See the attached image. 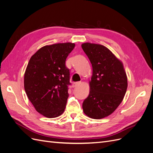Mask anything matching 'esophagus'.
I'll list each match as a JSON object with an SVG mask.
<instances>
[{"label": "esophagus", "mask_w": 153, "mask_h": 153, "mask_svg": "<svg viewBox=\"0 0 153 153\" xmlns=\"http://www.w3.org/2000/svg\"><path fill=\"white\" fill-rule=\"evenodd\" d=\"M80 84H81V82H74L73 84V86L74 87H77V86L79 85Z\"/></svg>", "instance_id": "1"}]
</instances>
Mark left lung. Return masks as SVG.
<instances>
[{"label":"left lung","instance_id":"obj_1","mask_svg":"<svg viewBox=\"0 0 153 153\" xmlns=\"http://www.w3.org/2000/svg\"><path fill=\"white\" fill-rule=\"evenodd\" d=\"M82 48L92 67L89 94L82 108L88 117L102 119L112 114L123 100L128 87L126 73L122 61L105 46L84 43Z\"/></svg>","mask_w":153,"mask_h":153}]
</instances>
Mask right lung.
Segmentation results:
<instances>
[{"mask_svg": "<svg viewBox=\"0 0 153 153\" xmlns=\"http://www.w3.org/2000/svg\"><path fill=\"white\" fill-rule=\"evenodd\" d=\"M72 43L41 47L30 57L24 74V89L37 112L48 118L61 115L69 96V70L65 62Z\"/></svg>", "mask_w": 153, "mask_h": 153, "instance_id": "obj_1", "label": "right lung"}]
</instances>
